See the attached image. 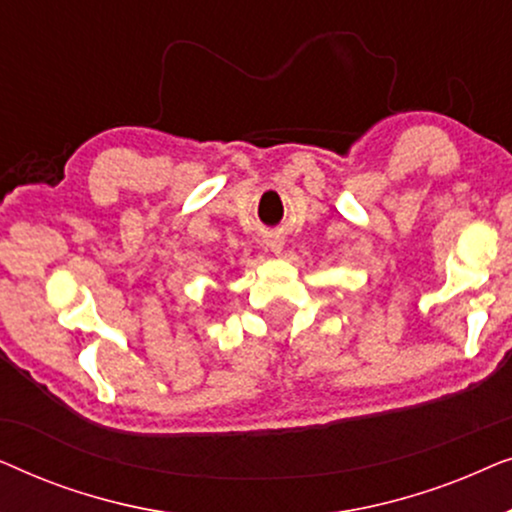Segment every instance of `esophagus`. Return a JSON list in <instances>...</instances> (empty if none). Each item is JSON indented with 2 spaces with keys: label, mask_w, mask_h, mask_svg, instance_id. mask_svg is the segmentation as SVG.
Returning a JSON list of instances; mask_svg holds the SVG:
<instances>
[{
  "label": "esophagus",
  "mask_w": 512,
  "mask_h": 512,
  "mask_svg": "<svg viewBox=\"0 0 512 512\" xmlns=\"http://www.w3.org/2000/svg\"><path fill=\"white\" fill-rule=\"evenodd\" d=\"M270 247H272V251H275V254H279V251H282V242H279V240H272V242H270Z\"/></svg>",
  "instance_id": "esophagus-1"
}]
</instances>
